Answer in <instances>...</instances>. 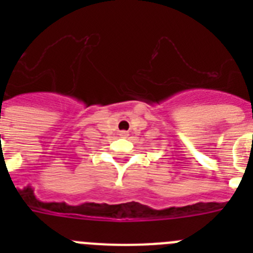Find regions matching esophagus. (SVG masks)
<instances>
[{
	"label": "esophagus",
	"instance_id": "obj_1",
	"mask_svg": "<svg viewBox=\"0 0 253 253\" xmlns=\"http://www.w3.org/2000/svg\"><path fill=\"white\" fill-rule=\"evenodd\" d=\"M120 135H122V137H128L129 134H128V131L123 130V131H120Z\"/></svg>",
	"mask_w": 253,
	"mask_h": 253
}]
</instances>
